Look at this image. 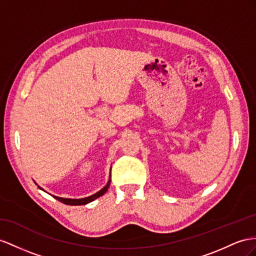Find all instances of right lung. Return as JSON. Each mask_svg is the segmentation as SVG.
I'll return each instance as SVG.
<instances>
[{"mask_svg": "<svg viewBox=\"0 0 256 256\" xmlns=\"http://www.w3.org/2000/svg\"><path fill=\"white\" fill-rule=\"evenodd\" d=\"M111 176V175H110ZM110 178H109V180H108V182H107V185L104 186L102 189H100V192H96V194H92V196H86V198H82V199H68V198H60V196H53L54 198L56 199V200H58V201H60V202H62V203H64V204H68V206H83V204H88V203H90V202H92V201H94L95 199H97V198H100V196H102L104 192H106L107 190H108V188H109V185H110ZM38 188H41L40 186H38ZM42 189V188H41Z\"/></svg>", "mask_w": 256, "mask_h": 256, "instance_id": "right-lung-1", "label": "right lung"}]
</instances>
